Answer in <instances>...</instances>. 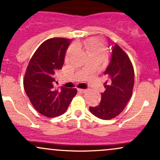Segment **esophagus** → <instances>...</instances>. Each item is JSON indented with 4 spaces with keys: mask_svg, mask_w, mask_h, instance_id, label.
I'll return each instance as SVG.
<instances>
[{
    "mask_svg": "<svg viewBox=\"0 0 160 160\" xmlns=\"http://www.w3.org/2000/svg\"><path fill=\"white\" fill-rule=\"evenodd\" d=\"M78 91L80 92V93H85L86 92H87V90H84V89H78Z\"/></svg>",
    "mask_w": 160,
    "mask_h": 160,
    "instance_id": "obj_1",
    "label": "esophagus"
}]
</instances>
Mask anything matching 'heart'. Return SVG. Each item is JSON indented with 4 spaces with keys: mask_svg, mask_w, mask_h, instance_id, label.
Masks as SVG:
<instances>
[{
    "mask_svg": "<svg viewBox=\"0 0 160 160\" xmlns=\"http://www.w3.org/2000/svg\"><path fill=\"white\" fill-rule=\"evenodd\" d=\"M83 48L86 50V51L88 53L89 57H97L102 59H106L107 56V51L106 48L104 47L103 43L100 40L97 38H91V39L87 40L84 43L82 44ZM75 47L72 46L68 50L67 53L66 59L67 60H69L70 57L71 56L72 53L74 50Z\"/></svg>",
    "mask_w": 160,
    "mask_h": 160,
    "instance_id": "obj_1",
    "label": "heart"
}]
</instances>
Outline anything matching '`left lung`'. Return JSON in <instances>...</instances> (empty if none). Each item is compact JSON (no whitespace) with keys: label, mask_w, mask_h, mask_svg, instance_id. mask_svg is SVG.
<instances>
[{"label":"left lung","mask_w":160,"mask_h":160,"mask_svg":"<svg viewBox=\"0 0 160 160\" xmlns=\"http://www.w3.org/2000/svg\"><path fill=\"white\" fill-rule=\"evenodd\" d=\"M111 58L103 73L107 80L105 91L101 93V101L90 111L98 118L110 120L125 108L132 96L134 85V70L128 55L118 45L111 44Z\"/></svg>","instance_id":"1"}]
</instances>
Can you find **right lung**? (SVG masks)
Listing matches in <instances>:
<instances>
[{"label": "right lung", "instance_id": "1", "mask_svg": "<svg viewBox=\"0 0 160 160\" xmlns=\"http://www.w3.org/2000/svg\"><path fill=\"white\" fill-rule=\"evenodd\" d=\"M72 40L50 38L41 43L29 62L23 87L32 105L42 115L55 117L65 112L77 94L76 89H53L55 73L62 69Z\"/></svg>", "mask_w": 160, "mask_h": 160}]
</instances>
